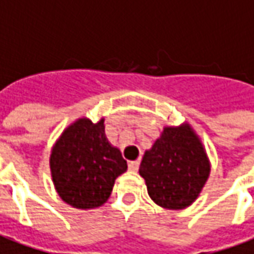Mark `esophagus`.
Returning a JSON list of instances; mask_svg holds the SVG:
<instances>
[{"mask_svg": "<svg viewBox=\"0 0 254 254\" xmlns=\"http://www.w3.org/2000/svg\"><path fill=\"white\" fill-rule=\"evenodd\" d=\"M139 161H130V162L127 164V168H129V170H132V172H136V170L139 169Z\"/></svg>", "mask_w": 254, "mask_h": 254, "instance_id": "1", "label": "esophagus"}]
</instances>
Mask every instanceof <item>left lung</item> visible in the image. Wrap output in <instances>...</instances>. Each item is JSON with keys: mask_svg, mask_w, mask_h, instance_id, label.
Returning <instances> with one entry per match:
<instances>
[{"mask_svg": "<svg viewBox=\"0 0 254 254\" xmlns=\"http://www.w3.org/2000/svg\"><path fill=\"white\" fill-rule=\"evenodd\" d=\"M210 172L201 140L190 125L165 127L145 151L139 173L152 201L165 209H184L196 199Z\"/></svg>", "mask_w": 254, "mask_h": 254, "instance_id": "left-lung-1", "label": "left lung"}]
</instances>
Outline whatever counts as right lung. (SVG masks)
<instances>
[{
	"label": "right lung",
	"instance_id": "1",
	"mask_svg": "<svg viewBox=\"0 0 254 254\" xmlns=\"http://www.w3.org/2000/svg\"><path fill=\"white\" fill-rule=\"evenodd\" d=\"M51 172L60 198L78 209L102 206L117 177L127 169L121 151L104 134V120L81 118L62 133L51 154Z\"/></svg>",
	"mask_w": 254,
	"mask_h": 254
}]
</instances>
